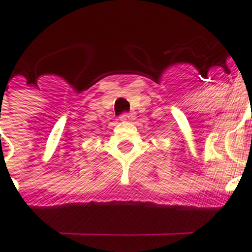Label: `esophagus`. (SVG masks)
<instances>
[{
	"mask_svg": "<svg viewBox=\"0 0 252 252\" xmlns=\"http://www.w3.org/2000/svg\"><path fill=\"white\" fill-rule=\"evenodd\" d=\"M134 115L130 114V113H124V114L121 115V121L122 122H130V121H133Z\"/></svg>",
	"mask_w": 252,
	"mask_h": 252,
	"instance_id": "esophagus-1",
	"label": "esophagus"
}]
</instances>
